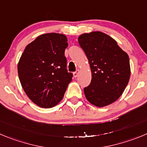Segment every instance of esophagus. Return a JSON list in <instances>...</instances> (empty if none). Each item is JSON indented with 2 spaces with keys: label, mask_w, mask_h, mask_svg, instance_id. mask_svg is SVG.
I'll list each match as a JSON object with an SVG mask.
<instances>
[{
  "label": "esophagus",
  "mask_w": 147,
  "mask_h": 147,
  "mask_svg": "<svg viewBox=\"0 0 147 147\" xmlns=\"http://www.w3.org/2000/svg\"><path fill=\"white\" fill-rule=\"evenodd\" d=\"M78 74H79V70H77L76 72H73V76L75 77V78H77V77L78 76Z\"/></svg>",
  "instance_id": "34e87169"
}]
</instances>
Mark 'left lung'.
I'll list each match as a JSON object with an SVG mask.
<instances>
[{
  "instance_id": "obj_1",
  "label": "left lung",
  "mask_w": 147,
  "mask_h": 147,
  "mask_svg": "<svg viewBox=\"0 0 147 147\" xmlns=\"http://www.w3.org/2000/svg\"><path fill=\"white\" fill-rule=\"evenodd\" d=\"M78 42L88 59L91 82L84 88L88 101L103 107L123 94L131 76L129 57L117 42L104 32L84 33Z\"/></svg>"
}]
</instances>
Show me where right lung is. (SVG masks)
I'll return each mask as SVG.
<instances>
[{"label":"right lung","mask_w":147,"mask_h":147,"mask_svg":"<svg viewBox=\"0 0 147 147\" xmlns=\"http://www.w3.org/2000/svg\"><path fill=\"white\" fill-rule=\"evenodd\" d=\"M67 46L63 34H43L29 43L20 57V83L27 96L40 107L58 105L72 81L73 75L67 72L64 56Z\"/></svg>","instance_id":"right-lung-1"}]
</instances>
